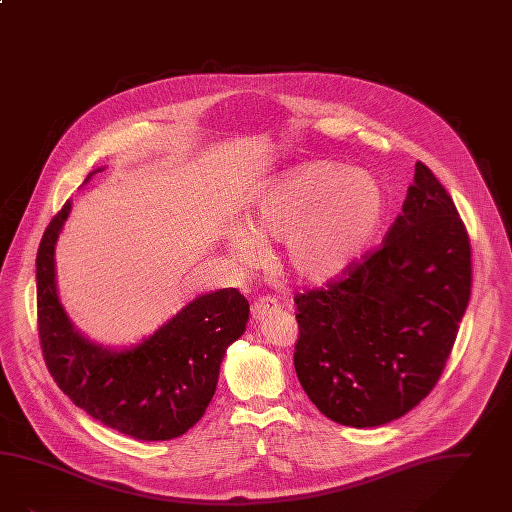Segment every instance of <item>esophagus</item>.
Returning a JSON list of instances; mask_svg holds the SVG:
<instances>
[{
  "label": "esophagus",
  "instance_id": "obj_1",
  "mask_svg": "<svg viewBox=\"0 0 512 512\" xmlns=\"http://www.w3.org/2000/svg\"><path fill=\"white\" fill-rule=\"evenodd\" d=\"M278 308L280 307H278V301H276V299H272V297H259V299L251 305V316H253V320L261 322V320H265L266 316L278 312Z\"/></svg>",
  "mask_w": 512,
  "mask_h": 512
}]
</instances>
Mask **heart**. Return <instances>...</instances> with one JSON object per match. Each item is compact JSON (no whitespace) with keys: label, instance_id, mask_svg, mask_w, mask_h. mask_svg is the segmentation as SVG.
Wrapping results in <instances>:
<instances>
[{"label":"heart","instance_id":"obj_1","mask_svg":"<svg viewBox=\"0 0 512 512\" xmlns=\"http://www.w3.org/2000/svg\"><path fill=\"white\" fill-rule=\"evenodd\" d=\"M383 211L385 196L371 175L314 162L266 188L249 228L238 226L228 246L251 259L257 238L286 242L289 272L307 284H328L356 263Z\"/></svg>","mask_w":512,"mask_h":512}]
</instances>
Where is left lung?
I'll use <instances>...</instances> for the list:
<instances>
[{"mask_svg":"<svg viewBox=\"0 0 512 512\" xmlns=\"http://www.w3.org/2000/svg\"><path fill=\"white\" fill-rule=\"evenodd\" d=\"M471 284L467 228L417 162L381 246L326 286L295 295L293 364L312 404L356 429L406 415L446 368Z\"/></svg>","mask_w":512,"mask_h":512,"instance_id":"obj_1","label":"left lung"}]
</instances>
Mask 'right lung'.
Wrapping results in <instances>:
<instances>
[{"label":"right lung","mask_w":512,"mask_h":512,"mask_svg":"<svg viewBox=\"0 0 512 512\" xmlns=\"http://www.w3.org/2000/svg\"><path fill=\"white\" fill-rule=\"evenodd\" d=\"M68 213L70 202L45 228L36 257L45 366L59 389L108 429L143 442L177 438L209 406L225 350L246 331L249 303L236 287L205 293L141 345L99 347L74 329L57 295L55 244Z\"/></svg>","instance_id":"right-lung-1"}]
</instances>
